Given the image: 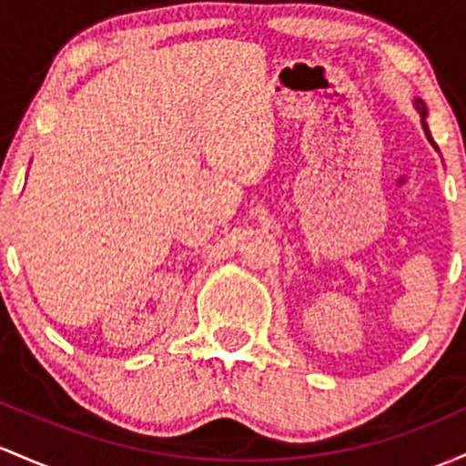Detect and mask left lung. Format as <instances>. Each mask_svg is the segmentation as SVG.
I'll return each mask as SVG.
<instances>
[{
	"mask_svg": "<svg viewBox=\"0 0 466 466\" xmlns=\"http://www.w3.org/2000/svg\"><path fill=\"white\" fill-rule=\"evenodd\" d=\"M414 107H416V112L420 114V123H422V129H425L427 140H430L433 147H436V143H433V138H431V134H430V127H427V106H425V103H422V98H416ZM436 149H438V147H436Z\"/></svg>",
	"mask_w": 466,
	"mask_h": 466,
	"instance_id": "8db88e82",
	"label": "left lung"
}]
</instances>
